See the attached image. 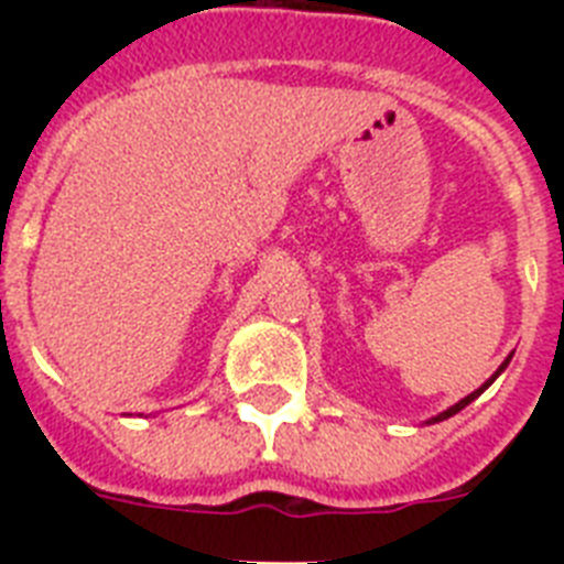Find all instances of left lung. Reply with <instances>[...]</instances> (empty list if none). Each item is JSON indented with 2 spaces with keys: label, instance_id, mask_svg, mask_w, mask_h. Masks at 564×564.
<instances>
[{
  "label": "left lung",
  "instance_id": "8db88e82",
  "mask_svg": "<svg viewBox=\"0 0 564 564\" xmlns=\"http://www.w3.org/2000/svg\"><path fill=\"white\" fill-rule=\"evenodd\" d=\"M511 356H514V352H511ZM511 356H508V358H506V361H502V364H500V367H497V372H495V376L488 378V381H486V383H482V387H477V390H475V392H471V395L460 398V401H457V403H455V406H449V410H443V412H441V415L430 417V421H426V423H441V421H446V417L457 415V412H460V410H466L468 403L475 401V398H480V395H482V392H486V390H488V387H491V383H495V381H497V376H500V372H502V370H506V367H508V361H511Z\"/></svg>",
  "mask_w": 564,
  "mask_h": 564
}]
</instances>
